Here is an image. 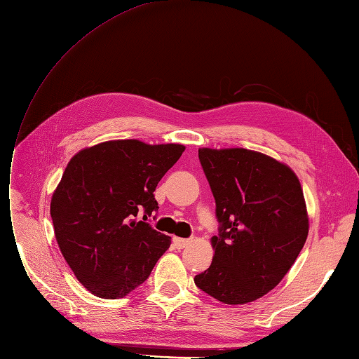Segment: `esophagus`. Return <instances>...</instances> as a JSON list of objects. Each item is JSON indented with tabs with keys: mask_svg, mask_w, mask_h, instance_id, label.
I'll list each match as a JSON object with an SVG mask.
<instances>
[{
	"mask_svg": "<svg viewBox=\"0 0 359 359\" xmlns=\"http://www.w3.org/2000/svg\"><path fill=\"white\" fill-rule=\"evenodd\" d=\"M172 243H175V246L177 248V249H183V248H187L189 243H191V238H180V237H175L172 238Z\"/></svg>",
	"mask_w": 359,
	"mask_h": 359,
	"instance_id": "1",
	"label": "esophagus"
}]
</instances>
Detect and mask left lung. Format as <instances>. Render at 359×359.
<instances>
[{"mask_svg":"<svg viewBox=\"0 0 359 359\" xmlns=\"http://www.w3.org/2000/svg\"><path fill=\"white\" fill-rule=\"evenodd\" d=\"M219 234L210 267L194 277L225 304H246L279 285L302 252L309 217L295 172L248 149H200Z\"/></svg>","mask_w":359,"mask_h":359,"instance_id":"obj_1","label":"left lung"}]
</instances>
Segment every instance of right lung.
Returning <instances> with one entry per match:
<instances>
[{
	"label": "right lung",
	"mask_w": 359,
	"mask_h": 359,
	"mask_svg": "<svg viewBox=\"0 0 359 359\" xmlns=\"http://www.w3.org/2000/svg\"><path fill=\"white\" fill-rule=\"evenodd\" d=\"M184 146L114 140L80 150L53 192L55 237L77 280L101 298H122L142 285L170 248L144 222L159 207L158 182ZM144 213V221L136 215Z\"/></svg>",
	"instance_id": "obj_1"
}]
</instances>
